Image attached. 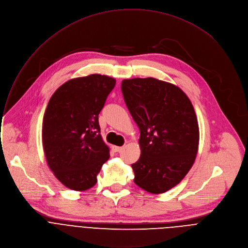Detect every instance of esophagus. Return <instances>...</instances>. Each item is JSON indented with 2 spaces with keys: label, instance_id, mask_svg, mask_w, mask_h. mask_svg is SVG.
<instances>
[{
  "label": "esophagus",
  "instance_id": "34e87169",
  "mask_svg": "<svg viewBox=\"0 0 248 248\" xmlns=\"http://www.w3.org/2000/svg\"><path fill=\"white\" fill-rule=\"evenodd\" d=\"M112 150H113V152H115V153H119V152H121V151L123 150V148H122V147L113 146V147H112Z\"/></svg>",
  "mask_w": 248,
  "mask_h": 248
}]
</instances>
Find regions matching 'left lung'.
<instances>
[{"instance_id": "obj_1", "label": "left lung", "mask_w": 248, "mask_h": 248, "mask_svg": "<svg viewBox=\"0 0 248 248\" xmlns=\"http://www.w3.org/2000/svg\"><path fill=\"white\" fill-rule=\"evenodd\" d=\"M129 111L140 129L141 155L132 164L134 182L152 194L176 186L195 161L199 126L185 93L155 78L122 80Z\"/></svg>"}]
</instances>
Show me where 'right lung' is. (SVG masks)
I'll return each mask as SVG.
<instances>
[{"label":"right lung","instance_id":"add662e5","mask_svg":"<svg viewBox=\"0 0 248 248\" xmlns=\"http://www.w3.org/2000/svg\"><path fill=\"white\" fill-rule=\"evenodd\" d=\"M116 80L93 74L69 79L51 96L43 116L42 143L53 174L67 188L86 191L109 158L98 114Z\"/></svg>","mask_w":248,"mask_h":248}]
</instances>
